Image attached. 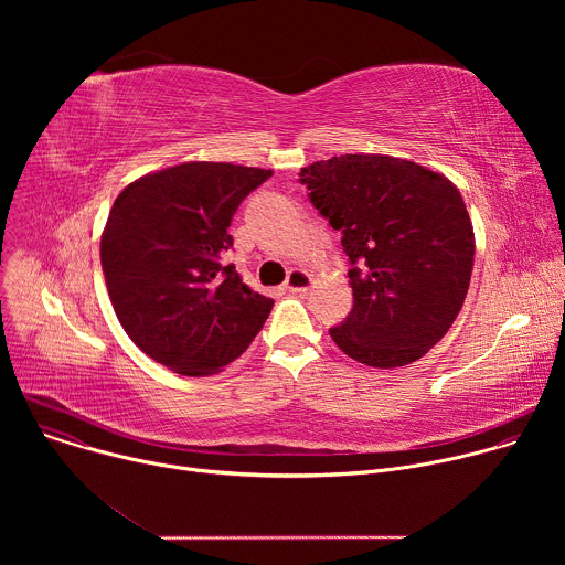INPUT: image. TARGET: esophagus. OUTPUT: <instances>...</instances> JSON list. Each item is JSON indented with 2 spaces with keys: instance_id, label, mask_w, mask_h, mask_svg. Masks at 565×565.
I'll use <instances>...</instances> for the list:
<instances>
[{
  "instance_id": "34e87169",
  "label": "esophagus",
  "mask_w": 565,
  "mask_h": 565,
  "mask_svg": "<svg viewBox=\"0 0 565 565\" xmlns=\"http://www.w3.org/2000/svg\"><path fill=\"white\" fill-rule=\"evenodd\" d=\"M310 284H312V279H310L308 273H303V270H290L288 277H286L284 288H286L288 292H306V290L310 288Z\"/></svg>"
}]
</instances>
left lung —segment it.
<instances>
[{"mask_svg":"<svg viewBox=\"0 0 565 565\" xmlns=\"http://www.w3.org/2000/svg\"><path fill=\"white\" fill-rule=\"evenodd\" d=\"M299 183L351 262L353 308L333 342L375 369L420 360L451 329L471 279L473 230L456 185L380 153L317 160Z\"/></svg>","mask_w":565,"mask_h":565,"instance_id":"obj_1","label":"left lung"}]
</instances>
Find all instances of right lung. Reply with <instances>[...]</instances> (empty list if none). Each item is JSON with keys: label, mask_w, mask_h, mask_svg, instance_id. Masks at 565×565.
Masks as SVG:
<instances>
[{"label": "right lung", "mask_w": 565, "mask_h": 565, "mask_svg": "<svg viewBox=\"0 0 565 565\" xmlns=\"http://www.w3.org/2000/svg\"><path fill=\"white\" fill-rule=\"evenodd\" d=\"M270 170L183 163L129 183L109 212L100 262L131 342L181 375H212L244 353L275 306L223 266L230 221Z\"/></svg>", "instance_id": "right-lung-1"}]
</instances>
